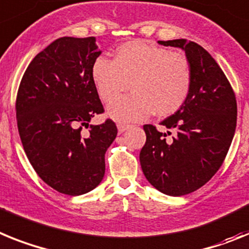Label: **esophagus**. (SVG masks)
Segmentation results:
<instances>
[{
  "label": "esophagus",
  "mask_w": 249,
  "mask_h": 249,
  "mask_svg": "<svg viewBox=\"0 0 249 249\" xmlns=\"http://www.w3.org/2000/svg\"><path fill=\"white\" fill-rule=\"evenodd\" d=\"M131 125H127V124H118V130L119 133H124L126 131L127 129H130Z\"/></svg>",
  "instance_id": "esophagus-1"
}]
</instances>
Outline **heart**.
<instances>
[{
	"mask_svg": "<svg viewBox=\"0 0 249 249\" xmlns=\"http://www.w3.org/2000/svg\"><path fill=\"white\" fill-rule=\"evenodd\" d=\"M96 92L109 104L127 88L133 94L110 104L107 115L118 122H139L151 112L174 114L189 96L193 70L184 53L145 41H130L119 46L112 61L99 56L91 65Z\"/></svg>",
	"mask_w": 249,
	"mask_h": 249,
	"instance_id": "heart-1",
	"label": "heart"
}]
</instances>
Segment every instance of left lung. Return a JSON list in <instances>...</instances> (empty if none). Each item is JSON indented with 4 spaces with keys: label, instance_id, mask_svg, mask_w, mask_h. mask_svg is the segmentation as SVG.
<instances>
[{
    "label": "left lung",
    "instance_id": "obj_1",
    "mask_svg": "<svg viewBox=\"0 0 249 249\" xmlns=\"http://www.w3.org/2000/svg\"><path fill=\"white\" fill-rule=\"evenodd\" d=\"M159 44L184 50L193 83L180 109L160 123L166 133L151 124L142 126L146 142L140 165L153 187L180 196L203 187L223 164L234 137L237 100L219 65L200 45L184 38ZM172 132L175 137L166 140Z\"/></svg>",
    "mask_w": 249,
    "mask_h": 249
}]
</instances>
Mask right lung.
<instances>
[{
    "label": "right lung",
    "instance_id": "1",
    "mask_svg": "<svg viewBox=\"0 0 249 249\" xmlns=\"http://www.w3.org/2000/svg\"><path fill=\"white\" fill-rule=\"evenodd\" d=\"M95 41L55 40L30 62L17 91V127L26 155L47 185L68 196L100 184L105 153L118 134L110 119L89 125L104 112L91 79V65L101 53Z\"/></svg>",
    "mask_w": 249,
    "mask_h": 249
}]
</instances>
